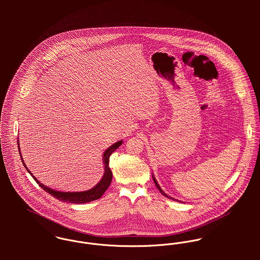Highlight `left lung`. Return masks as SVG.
<instances>
[{
  "mask_svg": "<svg viewBox=\"0 0 260 260\" xmlns=\"http://www.w3.org/2000/svg\"><path fill=\"white\" fill-rule=\"evenodd\" d=\"M152 177H153V181H154V183H155V185H156V187H157V189L162 193V195H164V196H166V197H168V198H170V199H172V200H174V198H172V197H169L162 189H161V187L159 186V184H158V182H157V180L155 179V177H154V175H152Z\"/></svg>",
  "mask_w": 260,
  "mask_h": 260,
  "instance_id": "obj_1",
  "label": "left lung"
}]
</instances>
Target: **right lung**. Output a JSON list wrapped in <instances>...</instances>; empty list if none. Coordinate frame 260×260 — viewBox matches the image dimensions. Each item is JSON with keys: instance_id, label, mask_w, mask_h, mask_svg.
<instances>
[{"instance_id": "right-lung-1", "label": "right lung", "mask_w": 260, "mask_h": 260, "mask_svg": "<svg viewBox=\"0 0 260 260\" xmlns=\"http://www.w3.org/2000/svg\"><path fill=\"white\" fill-rule=\"evenodd\" d=\"M123 141L120 140L116 143H114L110 147L105 150L104 154H103V164H104V175L102 176V179L94 186L93 188H91L90 190H86V191H80V192H63V191H57L55 189H52L50 187L44 185L43 183H41L35 176H33V174L31 173V171L27 168L25 161L22 158V154H21V148H20V143L18 141V148L20 152V157L21 160L25 166V168L27 169V171L33 176V178L35 179V181L37 182L39 185L41 186V188H43L46 192H48L49 194H51L52 196H54L55 198H57L60 201H64V202H69V203H76V204H81V203H87V202H91L94 200L99 199L100 197H102V195L104 194V192L107 190V188L110 186L112 181V171L109 167V157L112 153L120 147V145H122Z\"/></svg>"}]
</instances>
